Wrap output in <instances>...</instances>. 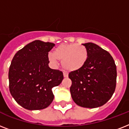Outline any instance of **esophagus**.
Segmentation results:
<instances>
[{
  "instance_id": "esophagus-1",
  "label": "esophagus",
  "mask_w": 129,
  "mask_h": 129,
  "mask_svg": "<svg viewBox=\"0 0 129 129\" xmlns=\"http://www.w3.org/2000/svg\"><path fill=\"white\" fill-rule=\"evenodd\" d=\"M63 77H64V78H68V74L67 73L63 72Z\"/></svg>"
}]
</instances>
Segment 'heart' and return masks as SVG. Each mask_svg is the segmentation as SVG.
<instances>
[{"instance_id": "heart-1", "label": "heart", "mask_w": 129, "mask_h": 129, "mask_svg": "<svg viewBox=\"0 0 129 129\" xmlns=\"http://www.w3.org/2000/svg\"><path fill=\"white\" fill-rule=\"evenodd\" d=\"M88 58V49L84 45L77 43L61 44L48 55L49 60L55 63L57 59L61 60V66L69 72L80 70L84 66Z\"/></svg>"}]
</instances>
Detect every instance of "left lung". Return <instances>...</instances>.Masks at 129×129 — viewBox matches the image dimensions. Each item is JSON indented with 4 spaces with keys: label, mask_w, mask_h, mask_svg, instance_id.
<instances>
[{
    "label": "left lung",
    "mask_w": 129,
    "mask_h": 129,
    "mask_svg": "<svg viewBox=\"0 0 129 129\" xmlns=\"http://www.w3.org/2000/svg\"><path fill=\"white\" fill-rule=\"evenodd\" d=\"M88 51L82 68L71 72L70 93L78 106L94 108L104 105L114 94L116 84V66L111 55L96 44H83Z\"/></svg>",
    "instance_id": "8db88e82"
}]
</instances>
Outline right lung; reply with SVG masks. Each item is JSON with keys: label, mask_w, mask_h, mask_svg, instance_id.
I'll return each mask as SVG.
<instances>
[{"label": "right lung", "mask_w": 129, "mask_h": 129, "mask_svg": "<svg viewBox=\"0 0 129 129\" xmlns=\"http://www.w3.org/2000/svg\"><path fill=\"white\" fill-rule=\"evenodd\" d=\"M54 46L35 40L13 57L9 71V90L25 109L41 110L49 106L54 98L52 88L62 82V72L48 66V53Z\"/></svg>", "instance_id": "1"}]
</instances>
